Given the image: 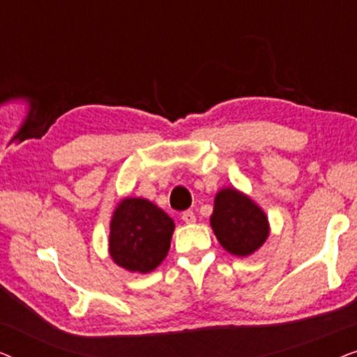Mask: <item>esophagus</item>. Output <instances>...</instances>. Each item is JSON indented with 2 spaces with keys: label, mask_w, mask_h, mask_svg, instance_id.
Listing matches in <instances>:
<instances>
[{
  "label": "esophagus",
  "mask_w": 357,
  "mask_h": 357,
  "mask_svg": "<svg viewBox=\"0 0 357 357\" xmlns=\"http://www.w3.org/2000/svg\"><path fill=\"white\" fill-rule=\"evenodd\" d=\"M182 221L185 222V224H193L195 221H197V216H195V213L193 211H183L182 213Z\"/></svg>",
  "instance_id": "esophagus-1"
}]
</instances>
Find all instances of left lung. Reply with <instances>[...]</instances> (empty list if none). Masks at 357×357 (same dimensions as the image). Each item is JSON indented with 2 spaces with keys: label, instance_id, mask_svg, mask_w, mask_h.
<instances>
[{
  "label": "left lung",
  "instance_id": "8db88e82",
  "mask_svg": "<svg viewBox=\"0 0 357 357\" xmlns=\"http://www.w3.org/2000/svg\"><path fill=\"white\" fill-rule=\"evenodd\" d=\"M211 227L219 243L236 257H248L266 242L270 234L266 214L238 190H219L214 198Z\"/></svg>",
  "mask_w": 357,
  "mask_h": 357
}]
</instances>
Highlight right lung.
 I'll use <instances>...</instances> for the list:
<instances>
[{
  "instance_id": "1",
  "label": "right lung",
  "mask_w": 357,
  "mask_h": 357,
  "mask_svg": "<svg viewBox=\"0 0 357 357\" xmlns=\"http://www.w3.org/2000/svg\"><path fill=\"white\" fill-rule=\"evenodd\" d=\"M175 224L169 214L144 198H123L110 221L112 260L133 273L158 268L170 248Z\"/></svg>"
}]
</instances>
